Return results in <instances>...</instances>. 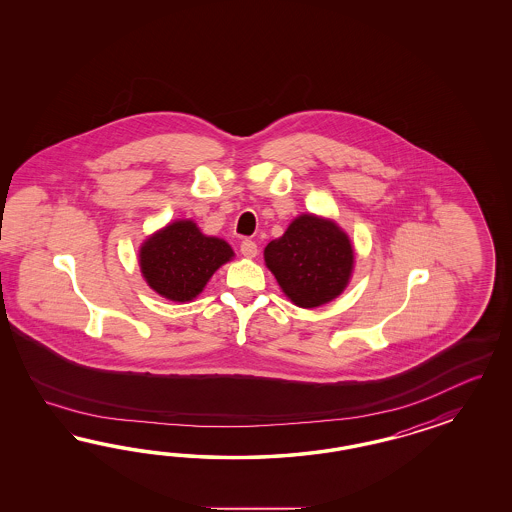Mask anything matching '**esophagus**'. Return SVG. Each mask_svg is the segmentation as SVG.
<instances>
[{
  "label": "esophagus",
  "instance_id": "obj_1",
  "mask_svg": "<svg viewBox=\"0 0 512 512\" xmlns=\"http://www.w3.org/2000/svg\"><path fill=\"white\" fill-rule=\"evenodd\" d=\"M240 251H242V255H244L246 259H255V257H257V253H259L257 244H255V242H251V240H244V242L240 244Z\"/></svg>",
  "mask_w": 512,
  "mask_h": 512
}]
</instances>
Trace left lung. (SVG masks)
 Listing matches in <instances>:
<instances>
[{
  "instance_id": "obj_1",
  "label": "left lung",
  "mask_w": 512,
  "mask_h": 512,
  "mask_svg": "<svg viewBox=\"0 0 512 512\" xmlns=\"http://www.w3.org/2000/svg\"><path fill=\"white\" fill-rule=\"evenodd\" d=\"M264 263L298 308H319L345 291L355 268L349 234L328 217L300 214L264 248Z\"/></svg>"
}]
</instances>
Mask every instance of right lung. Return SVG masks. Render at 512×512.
I'll use <instances>...</instances> for the list:
<instances>
[{"instance_id":"1","label":"right lung","mask_w":512,"mask_h":512,"mask_svg":"<svg viewBox=\"0 0 512 512\" xmlns=\"http://www.w3.org/2000/svg\"><path fill=\"white\" fill-rule=\"evenodd\" d=\"M234 251L223 238L202 234L193 219H176L150 234L139 249L140 274L157 295L191 302Z\"/></svg>"}]
</instances>
